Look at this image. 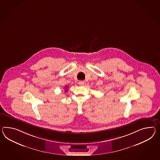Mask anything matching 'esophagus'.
Listing matches in <instances>:
<instances>
[{"label": "esophagus", "mask_w": 160, "mask_h": 160, "mask_svg": "<svg viewBox=\"0 0 160 160\" xmlns=\"http://www.w3.org/2000/svg\"><path fill=\"white\" fill-rule=\"evenodd\" d=\"M78 84L80 86H84L85 83H84V82H83V81H80V82H78Z\"/></svg>", "instance_id": "34e87169"}]
</instances>
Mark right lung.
Wrapping results in <instances>:
<instances>
[{
	"label": "right lung",
	"instance_id": "obj_1",
	"mask_svg": "<svg viewBox=\"0 0 160 160\" xmlns=\"http://www.w3.org/2000/svg\"><path fill=\"white\" fill-rule=\"evenodd\" d=\"M66 87H67V86H65V89H66ZM68 91V89H66V91Z\"/></svg>",
	"mask_w": 160,
	"mask_h": 160
}]
</instances>
